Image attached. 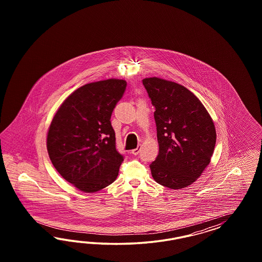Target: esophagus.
<instances>
[{
    "label": "esophagus",
    "instance_id": "34e87169",
    "mask_svg": "<svg viewBox=\"0 0 262 262\" xmlns=\"http://www.w3.org/2000/svg\"><path fill=\"white\" fill-rule=\"evenodd\" d=\"M140 148H141V146L139 145L136 149H134V150L132 151V154H133V155H135V156H137V155L139 154V151H140Z\"/></svg>",
    "mask_w": 262,
    "mask_h": 262
}]
</instances>
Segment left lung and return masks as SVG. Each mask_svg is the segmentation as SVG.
Returning a JSON list of instances; mask_svg holds the SVG:
<instances>
[{
  "label": "left lung",
  "mask_w": 262,
  "mask_h": 262,
  "mask_svg": "<svg viewBox=\"0 0 262 262\" xmlns=\"http://www.w3.org/2000/svg\"><path fill=\"white\" fill-rule=\"evenodd\" d=\"M155 106L159 151L150 165L157 183L181 189L194 183L214 151V124L204 104L187 88L159 78L142 80Z\"/></svg>",
  "instance_id": "obj_1"
}]
</instances>
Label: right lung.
Masks as SVG:
<instances>
[{"label": "right lung", "instance_id": "add662e5", "mask_svg": "<svg viewBox=\"0 0 262 262\" xmlns=\"http://www.w3.org/2000/svg\"><path fill=\"white\" fill-rule=\"evenodd\" d=\"M127 81L88 83L69 96L49 127L47 150L56 171L79 190L92 193L113 183L124 156L116 149L111 114Z\"/></svg>", "mask_w": 262, "mask_h": 262}]
</instances>
